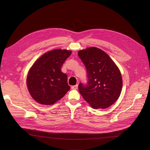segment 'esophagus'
<instances>
[{"label":"esophagus","mask_w":150,"mask_h":150,"mask_svg":"<svg viewBox=\"0 0 150 150\" xmlns=\"http://www.w3.org/2000/svg\"><path fill=\"white\" fill-rule=\"evenodd\" d=\"M78 84H76V85H75V86H72V87H71V89H73V90H76V89H78Z\"/></svg>","instance_id":"1"}]
</instances>
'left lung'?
I'll use <instances>...</instances> for the list:
<instances>
[{"label": "left lung", "mask_w": 150, "mask_h": 150, "mask_svg": "<svg viewBox=\"0 0 150 150\" xmlns=\"http://www.w3.org/2000/svg\"><path fill=\"white\" fill-rule=\"evenodd\" d=\"M78 56L87 71L88 83L78 89L93 109H105L119 98L122 88L120 71L109 55L97 47L80 50Z\"/></svg>", "instance_id": "obj_1"}]
</instances>
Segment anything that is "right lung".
I'll list each match as a JSON object with an SVG mask.
<instances>
[{
  "mask_svg": "<svg viewBox=\"0 0 150 150\" xmlns=\"http://www.w3.org/2000/svg\"><path fill=\"white\" fill-rule=\"evenodd\" d=\"M72 51L54 49L44 53L30 69L27 85L31 96L38 103L51 105L70 90L67 75L61 67Z\"/></svg>",
  "mask_w": 150,
  "mask_h": 150,
  "instance_id": "1",
  "label": "right lung"
}]
</instances>
